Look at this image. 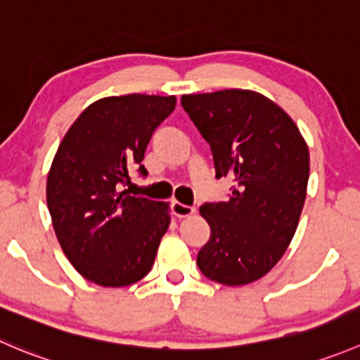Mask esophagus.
I'll use <instances>...</instances> for the list:
<instances>
[{"mask_svg": "<svg viewBox=\"0 0 360 360\" xmlns=\"http://www.w3.org/2000/svg\"><path fill=\"white\" fill-rule=\"evenodd\" d=\"M172 211L177 218H188V216H193L195 212H197V209L191 207V205L181 204V202H174Z\"/></svg>", "mask_w": 360, "mask_h": 360, "instance_id": "obj_1", "label": "esophagus"}]
</instances>
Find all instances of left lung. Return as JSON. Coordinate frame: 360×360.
Here are the masks:
<instances>
[{
	"label": "left lung",
	"mask_w": 360,
	"mask_h": 360,
	"mask_svg": "<svg viewBox=\"0 0 360 360\" xmlns=\"http://www.w3.org/2000/svg\"><path fill=\"white\" fill-rule=\"evenodd\" d=\"M181 105L211 146L216 179H233L225 202H205L211 237L197 257L205 278L253 283L287 251L301 218L309 151L292 117L248 89L183 95Z\"/></svg>",
	"instance_id": "1"
}]
</instances>
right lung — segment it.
I'll list each match as a JSON object with an SVG mask.
<instances>
[{
	"mask_svg": "<svg viewBox=\"0 0 360 360\" xmlns=\"http://www.w3.org/2000/svg\"><path fill=\"white\" fill-rule=\"evenodd\" d=\"M176 96L96 100L70 127L47 176V207L70 264L102 287H128L151 271L170 225L169 204L131 197L121 186L142 165L146 148Z\"/></svg>",
	"mask_w": 360,
	"mask_h": 360,
	"instance_id": "obj_1",
	"label": "right lung"
}]
</instances>
